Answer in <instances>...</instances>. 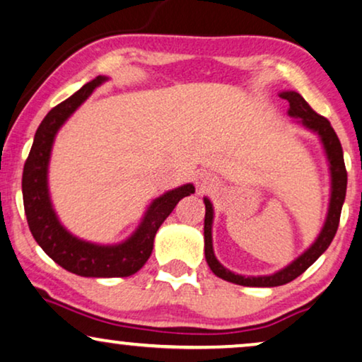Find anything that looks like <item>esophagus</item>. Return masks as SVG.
I'll use <instances>...</instances> for the list:
<instances>
[{
    "mask_svg": "<svg viewBox=\"0 0 362 362\" xmlns=\"http://www.w3.org/2000/svg\"><path fill=\"white\" fill-rule=\"evenodd\" d=\"M196 187L199 192H211L217 187V181L209 173H201V175L196 176Z\"/></svg>",
    "mask_w": 362,
    "mask_h": 362,
    "instance_id": "esophagus-1",
    "label": "esophagus"
}]
</instances>
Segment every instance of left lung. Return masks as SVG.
<instances>
[{"instance_id": "8db88e82", "label": "left lung", "mask_w": 362, "mask_h": 362, "mask_svg": "<svg viewBox=\"0 0 362 362\" xmlns=\"http://www.w3.org/2000/svg\"><path fill=\"white\" fill-rule=\"evenodd\" d=\"M281 98L288 100L290 108L288 115L291 118H296V122L301 123L306 130L316 133L320 136L321 145H323L326 160H328L329 166V177H331V192H329V204L328 212H326V219L323 224V229L316 237L313 244L306 249L303 254L296 257V259L288 264L284 269L275 272L272 275H259V276H249V275H239L226 269L219 260L216 259L214 249H212V221H214V209H212V202L204 197L206 204V216H204V254L206 262L211 267L212 274L219 276V279L230 281V284L242 285V286H280L288 284V281L295 280L303 272L313 265L318 257L328 249L331 240L334 239L336 230L339 226L341 209H343L344 197H346V186H348V173H346L344 166V156L343 148H341L339 138L336 132L331 127V123L321 117L311 108L303 97L295 90H286L280 93Z\"/></svg>"}]
</instances>
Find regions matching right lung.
Segmentation results:
<instances>
[{"label": "right lung", "mask_w": 362, "mask_h": 362, "mask_svg": "<svg viewBox=\"0 0 362 362\" xmlns=\"http://www.w3.org/2000/svg\"><path fill=\"white\" fill-rule=\"evenodd\" d=\"M108 77L98 76L44 117L34 135L33 148L24 163L23 201L29 230L51 259L72 274L93 279L130 276L150 259L156 230L182 197L191 196L194 186L182 185L156 197L148 207L136 230L127 240L100 245L78 239L61 224L49 196L47 171L54 140L67 118L90 97Z\"/></svg>", "instance_id": "right-lung-1"}]
</instances>
